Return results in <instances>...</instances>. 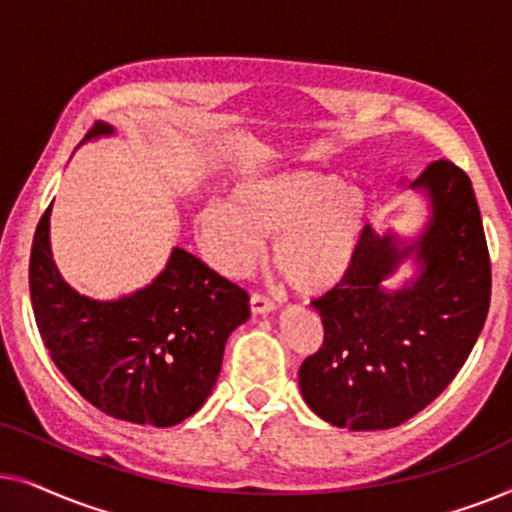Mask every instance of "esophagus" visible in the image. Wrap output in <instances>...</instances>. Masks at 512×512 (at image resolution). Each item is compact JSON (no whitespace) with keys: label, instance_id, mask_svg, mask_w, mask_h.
Returning a JSON list of instances; mask_svg holds the SVG:
<instances>
[{"label":"esophagus","instance_id":"obj_1","mask_svg":"<svg viewBox=\"0 0 512 512\" xmlns=\"http://www.w3.org/2000/svg\"><path fill=\"white\" fill-rule=\"evenodd\" d=\"M249 307H251V314H254V317H261V314H270V312L277 310V305L272 303L270 298L261 296V293H251Z\"/></svg>","mask_w":512,"mask_h":512}]
</instances>
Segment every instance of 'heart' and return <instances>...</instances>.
Masks as SVG:
<instances>
[{
	"label": "heart",
	"instance_id": "b5f03b06",
	"mask_svg": "<svg viewBox=\"0 0 512 512\" xmlns=\"http://www.w3.org/2000/svg\"><path fill=\"white\" fill-rule=\"evenodd\" d=\"M368 221L366 193L317 170L244 179L230 205L207 202L195 214L202 247L223 275H247L272 240L270 261L300 296L328 293L352 272Z\"/></svg>",
	"mask_w": 512,
	"mask_h": 512
}]
</instances>
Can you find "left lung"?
Returning <instances> with one entry per match:
<instances>
[{"label":"left lung","instance_id":"1","mask_svg":"<svg viewBox=\"0 0 512 512\" xmlns=\"http://www.w3.org/2000/svg\"><path fill=\"white\" fill-rule=\"evenodd\" d=\"M429 200L415 240L368 226L354 268L314 300L324 345L298 370L307 408L349 431L408 422L445 391L485 326L492 270L471 179L436 160L410 184ZM412 257L416 277L383 282Z\"/></svg>","mask_w":512,"mask_h":512}]
</instances>
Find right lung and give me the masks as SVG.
<instances>
[{
    "label": "right lung",
    "instance_id": "add662e5",
    "mask_svg": "<svg viewBox=\"0 0 512 512\" xmlns=\"http://www.w3.org/2000/svg\"><path fill=\"white\" fill-rule=\"evenodd\" d=\"M114 132L97 121L83 142ZM30 298L65 380L104 415L158 429L205 405L230 333L249 319L247 291L179 247L144 289L116 300L83 296L53 261L51 207L34 233Z\"/></svg>",
    "mask_w": 512,
    "mask_h": 512
}]
</instances>
